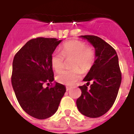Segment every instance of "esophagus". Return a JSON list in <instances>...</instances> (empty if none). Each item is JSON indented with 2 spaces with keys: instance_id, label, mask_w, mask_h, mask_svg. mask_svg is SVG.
I'll use <instances>...</instances> for the list:
<instances>
[{
  "instance_id": "34e87169",
  "label": "esophagus",
  "mask_w": 134,
  "mask_h": 134,
  "mask_svg": "<svg viewBox=\"0 0 134 134\" xmlns=\"http://www.w3.org/2000/svg\"><path fill=\"white\" fill-rule=\"evenodd\" d=\"M70 89H71V88H70V87H66V91H70Z\"/></svg>"
}]
</instances>
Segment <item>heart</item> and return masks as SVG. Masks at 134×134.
<instances>
[{"label":"heart","instance_id":"heart-1","mask_svg":"<svg viewBox=\"0 0 134 134\" xmlns=\"http://www.w3.org/2000/svg\"><path fill=\"white\" fill-rule=\"evenodd\" d=\"M73 57L71 66L75 68L64 70L57 76V81L62 84L71 86L80 80L82 76V70H88L91 68L95 61L93 50L86 47L82 41L71 40L64 43L62 46V52L55 51L52 53L50 63L56 72H60L64 66V57Z\"/></svg>","mask_w":134,"mask_h":134}]
</instances>
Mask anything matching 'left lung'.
I'll use <instances>...</instances> for the list:
<instances>
[{"label": "left lung", "mask_w": 134, "mask_h": 134, "mask_svg": "<svg viewBox=\"0 0 134 134\" xmlns=\"http://www.w3.org/2000/svg\"><path fill=\"white\" fill-rule=\"evenodd\" d=\"M80 38L88 41L95 48V62L84 77L86 85L80 86L82 95L76 101L80 112L88 118L105 114L115 102L122 80L118 57L115 50L103 39L85 35ZM93 82L91 88L87 86Z\"/></svg>", "instance_id": "8db88e82"}]
</instances>
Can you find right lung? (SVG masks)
<instances>
[{
  "instance_id": "obj_1",
  "label": "right lung",
  "mask_w": 134,
  "mask_h": 134,
  "mask_svg": "<svg viewBox=\"0 0 134 134\" xmlns=\"http://www.w3.org/2000/svg\"><path fill=\"white\" fill-rule=\"evenodd\" d=\"M62 41L43 37L30 40L13 60L12 84L17 100L27 114L37 119L54 115L66 91L57 82L53 87L43 88L45 83L54 81L50 59Z\"/></svg>"
}]
</instances>
